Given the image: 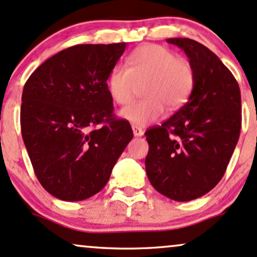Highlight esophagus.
I'll return each mask as SVG.
<instances>
[{
	"label": "esophagus",
	"instance_id": "34e87169",
	"mask_svg": "<svg viewBox=\"0 0 257 257\" xmlns=\"http://www.w3.org/2000/svg\"><path fill=\"white\" fill-rule=\"evenodd\" d=\"M132 128H133V133H134L135 137H142V135H144V131H142L140 126L133 125Z\"/></svg>",
	"mask_w": 257,
	"mask_h": 257
}]
</instances>
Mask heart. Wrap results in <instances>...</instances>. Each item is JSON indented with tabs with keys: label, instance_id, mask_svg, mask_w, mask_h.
Returning a JSON list of instances; mask_svg holds the SVG:
<instances>
[{
	"label": "heart",
	"instance_id": "obj_1",
	"mask_svg": "<svg viewBox=\"0 0 257 257\" xmlns=\"http://www.w3.org/2000/svg\"><path fill=\"white\" fill-rule=\"evenodd\" d=\"M195 74L190 62L176 57L169 49L147 44L129 56V67L118 64L111 70L107 86L117 104L125 105L144 86L146 98L120 110V117L133 124L147 125L159 119L165 109L183 106L193 91Z\"/></svg>",
	"mask_w": 257,
	"mask_h": 257
}]
</instances>
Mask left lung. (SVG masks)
<instances>
[{"instance_id": "left-lung-1", "label": "left lung", "mask_w": 257, "mask_h": 257, "mask_svg": "<svg viewBox=\"0 0 257 257\" xmlns=\"http://www.w3.org/2000/svg\"><path fill=\"white\" fill-rule=\"evenodd\" d=\"M185 52L195 74L190 97L162 125L145 133L151 184L169 199L191 201L222 178L242 125L239 86L214 52L196 40L170 38Z\"/></svg>"}]
</instances>
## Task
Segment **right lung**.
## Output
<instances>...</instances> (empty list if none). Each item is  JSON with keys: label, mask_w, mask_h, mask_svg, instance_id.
Here are the masks:
<instances>
[{"label": "right lung", "mask_w": 257, "mask_h": 257, "mask_svg": "<svg viewBox=\"0 0 257 257\" xmlns=\"http://www.w3.org/2000/svg\"><path fill=\"white\" fill-rule=\"evenodd\" d=\"M125 48L126 43L70 46L25 83L24 144L40 184L57 199L81 201L99 193L133 139L129 122L113 117L106 83Z\"/></svg>", "instance_id": "add662e5"}]
</instances>
